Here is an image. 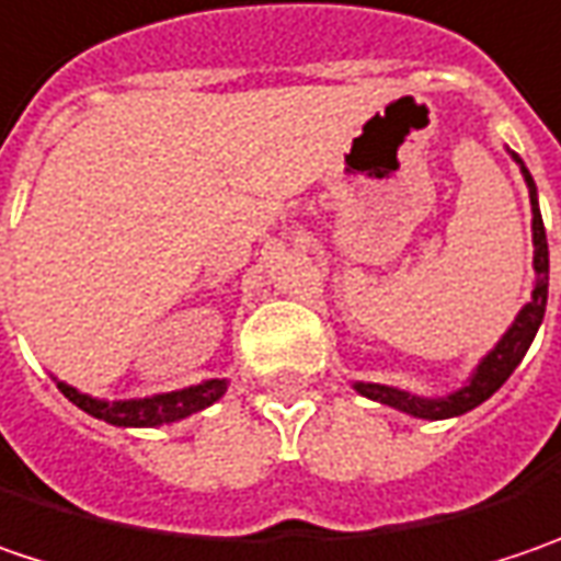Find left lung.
I'll return each mask as SVG.
<instances>
[{
	"label": "left lung",
	"instance_id": "left-lung-1",
	"mask_svg": "<svg viewBox=\"0 0 561 561\" xmlns=\"http://www.w3.org/2000/svg\"><path fill=\"white\" fill-rule=\"evenodd\" d=\"M512 160L520 167V176L527 183L530 192V233H534V290H530V302L520 306V312L515 316V322L508 324V331L495 341L477 369L470 373V378L463 381L458 391H448L442 398H426V394H413L404 388H394V385H378V381H353V388L378 404L394 407L401 413H410L416 420H448V416H461L467 410L480 407L483 401H490L492 394L508 381V376L518 369V363L524 359L527 347L534 344L543 316H547V294H549V245H547V230H543V217H540V202H537V185L530 170L524 167L515 151H508Z\"/></svg>",
	"mask_w": 561,
	"mask_h": 561
}]
</instances>
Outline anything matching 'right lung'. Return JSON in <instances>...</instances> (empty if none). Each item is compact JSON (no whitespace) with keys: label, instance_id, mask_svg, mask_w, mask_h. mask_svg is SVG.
Wrapping results in <instances>:
<instances>
[{"label":"right lung","instance_id":"right-lung-1","mask_svg":"<svg viewBox=\"0 0 561 561\" xmlns=\"http://www.w3.org/2000/svg\"><path fill=\"white\" fill-rule=\"evenodd\" d=\"M227 385H230V378H205V381L180 388V391L126 398V401H106V398H91V394L78 391L69 381L56 378V388L69 398L71 404L81 407L84 413L98 416L110 426H123V430H148V426H163V423H180L185 416L205 410L214 401H220L227 394Z\"/></svg>","mask_w":561,"mask_h":561}]
</instances>
